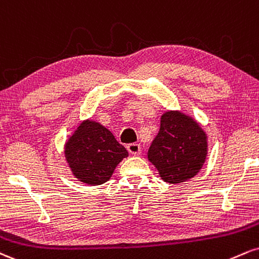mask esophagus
<instances>
[{"mask_svg":"<svg viewBox=\"0 0 259 259\" xmlns=\"http://www.w3.org/2000/svg\"><path fill=\"white\" fill-rule=\"evenodd\" d=\"M126 148L127 151L134 155H138L141 153V146H140V143H129V145L126 146Z\"/></svg>","mask_w":259,"mask_h":259,"instance_id":"esophagus-1","label":"esophagus"}]
</instances>
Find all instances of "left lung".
<instances>
[{"label": "left lung", "mask_w": 259, "mask_h": 259, "mask_svg": "<svg viewBox=\"0 0 259 259\" xmlns=\"http://www.w3.org/2000/svg\"><path fill=\"white\" fill-rule=\"evenodd\" d=\"M147 157L165 182H186L198 175L206 160L207 136L194 118L166 111Z\"/></svg>", "instance_id": "1"}]
</instances>
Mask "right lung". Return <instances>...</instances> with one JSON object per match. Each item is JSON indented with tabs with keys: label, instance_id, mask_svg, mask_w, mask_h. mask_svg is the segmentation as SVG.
Instances as JSON below:
<instances>
[{
	"label": "right lung",
	"instance_id": "1",
	"mask_svg": "<svg viewBox=\"0 0 259 259\" xmlns=\"http://www.w3.org/2000/svg\"><path fill=\"white\" fill-rule=\"evenodd\" d=\"M129 153L113 134L99 121L85 119L65 142V158L80 182L99 186L107 182Z\"/></svg>",
	"mask_w": 259,
	"mask_h": 259
}]
</instances>
